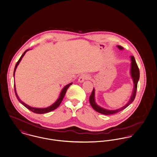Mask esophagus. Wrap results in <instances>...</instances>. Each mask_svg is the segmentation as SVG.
<instances>
[{
    "instance_id": "obj_1",
    "label": "esophagus",
    "mask_w": 157,
    "mask_h": 157,
    "mask_svg": "<svg viewBox=\"0 0 157 157\" xmlns=\"http://www.w3.org/2000/svg\"><path fill=\"white\" fill-rule=\"evenodd\" d=\"M89 78V75L86 74H82L80 75L78 79V82H84V81L86 79Z\"/></svg>"
}]
</instances>
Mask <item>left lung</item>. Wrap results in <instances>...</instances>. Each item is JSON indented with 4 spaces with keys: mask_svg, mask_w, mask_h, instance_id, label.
Listing matches in <instances>:
<instances>
[{
    "mask_svg": "<svg viewBox=\"0 0 157 157\" xmlns=\"http://www.w3.org/2000/svg\"><path fill=\"white\" fill-rule=\"evenodd\" d=\"M117 47L120 50H124V48L120 45H117ZM130 58H131V61L130 75H131L133 82V91H132V95L130 98V99L129 100L128 103L123 107H121V108L116 109V110H108V109L100 106L96 103V100H95V89L93 88V90L92 91V93L89 98V101H90L91 107H93L98 112L100 113L101 114H103V115H110L115 114V113H116L124 110L126 107H128L129 105H131L133 101L134 100V99L135 98V96H136V90H137L138 82L140 79V70H139L138 67L137 66V64L136 63V61L134 57L131 56Z\"/></svg>",
    "mask_w": 157,
    "mask_h": 157,
    "instance_id": "1",
    "label": "left lung"
}]
</instances>
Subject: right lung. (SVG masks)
I'll list each match as a JSON object with an SVG mask.
<instances>
[{
    "label": "right lung",
    "instance_id": "1",
    "mask_svg": "<svg viewBox=\"0 0 157 157\" xmlns=\"http://www.w3.org/2000/svg\"><path fill=\"white\" fill-rule=\"evenodd\" d=\"M29 50H27L25 51V52H24V54L22 55V56L20 57L19 59L18 60V61L17 62V64H16V66L15 67V69H14V71H13V77H14V78H15V73L16 71V69H17V67L19 65V63L21 62L22 58H23V57L24 56V55L25 54V53ZM73 84V82H71V83H69L68 84H67L66 86H65L63 89H62V90L61 91L60 94H59V96L58 97L57 100L52 104L49 107H45V108H36V107H33L26 104H25L24 102H23L21 99H19V98L18 97L17 94V90H16V86H15V84L14 83V89H15V95H16V97L17 98V99H18L19 101L25 107H26L27 109H28L29 110H30L31 111H32L33 113H38V114H43V113H48V112H50L51 111H52L54 110H55L56 109H57V107L59 106V105L61 104L63 99L64 98L66 93L67 90L68 89V88L70 87V85H71Z\"/></svg>",
    "mask_w": 157,
    "mask_h": 157
}]
</instances>
